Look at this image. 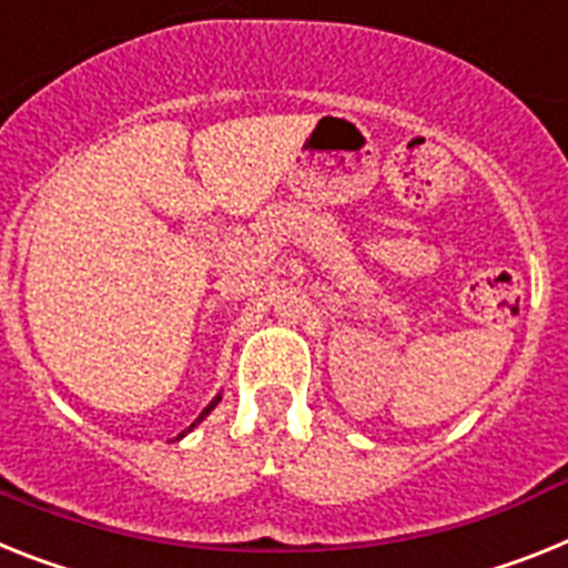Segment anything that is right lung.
<instances>
[{"mask_svg":"<svg viewBox=\"0 0 568 568\" xmlns=\"http://www.w3.org/2000/svg\"><path fill=\"white\" fill-rule=\"evenodd\" d=\"M219 402H222V395H216V398H213V402H211V404H207V407H204V409H202V416H199V418H195V422H193V424H190V430H193L195 424L202 422V418H204V416H207V413H211V409H213V407H216V404H219ZM181 436H184V433H181ZM181 436H179V438H181Z\"/></svg>","mask_w":568,"mask_h":568,"instance_id":"1","label":"right lung"}]
</instances>
